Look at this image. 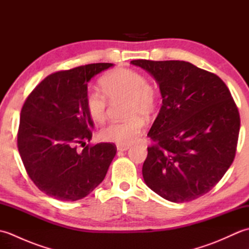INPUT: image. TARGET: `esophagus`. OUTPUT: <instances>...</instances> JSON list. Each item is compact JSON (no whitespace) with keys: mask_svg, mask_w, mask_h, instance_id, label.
<instances>
[{"mask_svg":"<svg viewBox=\"0 0 249 249\" xmlns=\"http://www.w3.org/2000/svg\"><path fill=\"white\" fill-rule=\"evenodd\" d=\"M130 147V145H124V144H116V149H118V151H121V152H124V151H127Z\"/></svg>","mask_w":249,"mask_h":249,"instance_id":"34e87169","label":"esophagus"}]
</instances>
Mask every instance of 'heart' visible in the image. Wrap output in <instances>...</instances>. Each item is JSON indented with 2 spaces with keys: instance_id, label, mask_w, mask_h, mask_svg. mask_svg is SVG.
<instances>
[{
  "instance_id": "1",
  "label": "heart",
  "mask_w": 249,
  "mask_h": 249,
  "mask_svg": "<svg viewBox=\"0 0 249 249\" xmlns=\"http://www.w3.org/2000/svg\"><path fill=\"white\" fill-rule=\"evenodd\" d=\"M105 94L97 89L89 88L86 94V106L89 116L95 121L106 119L108 99L127 98V116L124 122H111L99 130V138L116 144L127 145L133 143L144 126L140 114H150L156 105L157 94L155 88L146 81L141 72L130 68H116L108 72L100 80Z\"/></svg>"
}]
</instances>
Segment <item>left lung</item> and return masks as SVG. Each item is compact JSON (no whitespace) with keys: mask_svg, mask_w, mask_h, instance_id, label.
Returning <instances> with one entry per match:
<instances>
[{"mask_svg":"<svg viewBox=\"0 0 249 249\" xmlns=\"http://www.w3.org/2000/svg\"><path fill=\"white\" fill-rule=\"evenodd\" d=\"M160 86L162 106L147 134L145 184L171 202H188L217 184L234 160L240 113L215 73L185 61L134 60Z\"/></svg>","mask_w":249,"mask_h":249,"instance_id":"1","label":"left lung"}]
</instances>
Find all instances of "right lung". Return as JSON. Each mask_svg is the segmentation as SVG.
I'll list each match as a JSON object with an SVG mask.
<instances>
[{"label":"right lung","instance_id":"right-lung-1","mask_svg":"<svg viewBox=\"0 0 249 249\" xmlns=\"http://www.w3.org/2000/svg\"><path fill=\"white\" fill-rule=\"evenodd\" d=\"M111 63H95L46 77L25 99L20 113L18 150L39 190L62 201L87 197L104 181L115 156L113 143L79 144L92 139L86 106L88 82Z\"/></svg>","mask_w":249,"mask_h":249}]
</instances>
